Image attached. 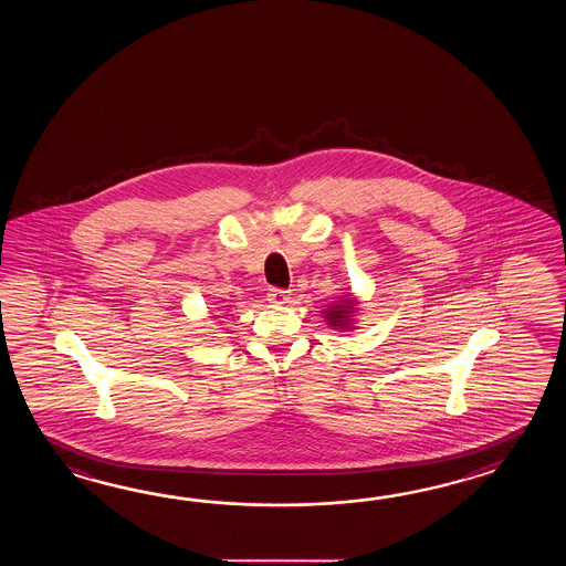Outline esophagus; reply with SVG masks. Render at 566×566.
I'll return each mask as SVG.
<instances>
[{
    "label": "esophagus",
    "instance_id": "1",
    "mask_svg": "<svg viewBox=\"0 0 566 566\" xmlns=\"http://www.w3.org/2000/svg\"><path fill=\"white\" fill-rule=\"evenodd\" d=\"M269 301L273 303V305H285L291 300V293L289 291H283V289H271L269 291Z\"/></svg>",
    "mask_w": 566,
    "mask_h": 566
}]
</instances>
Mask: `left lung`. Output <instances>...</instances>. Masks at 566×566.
<instances>
[{
  "label": "left lung",
  "mask_w": 566,
  "mask_h": 566,
  "mask_svg": "<svg viewBox=\"0 0 566 566\" xmlns=\"http://www.w3.org/2000/svg\"><path fill=\"white\" fill-rule=\"evenodd\" d=\"M360 312V301L356 300L352 293L339 295V300L325 305V324L329 325L336 332H352L356 329V317Z\"/></svg>",
  "instance_id": "1"
}]
</instances>
